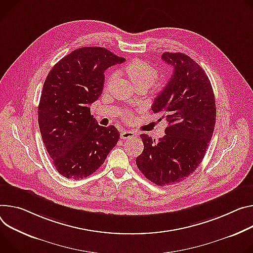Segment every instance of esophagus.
<instances>
[{"mask_svg":"<svg viewBox=\"0 0 253 253\" xmlns=\"http://www.w3.org/2000/svg\"><path fill=\"white\" fill-rule=\"evenodd\" d=\"M136 137V133L131 130H123L121 132V139H132Z\"/></svg>","mask_w":253,"mask_h":253,"instance_id":"obj_1","label":"esophagus"}]
</instances>
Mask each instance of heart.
I'll return each instance as SVG.
<instances>
[{"label":"heart","mask_w":253,"mask_h":253,"mask_svg":"<svg viewBox=\"0 0 253 253\" xmlns=\"http://www.w3.org/2000/svg\"><path fill=\"white\" fill-rule=\"evenodd\" d=\"M125 73L131 80V82L136 85H147L150 86L155 80L157 79V71L149 63L143 60H133L125 65ZM114 74L109 78V81H112Z\"/></svg>","instance_id":"heart-1"}]
</instances>
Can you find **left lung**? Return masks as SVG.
I'll list each match as a JSON object with an SVG mask.
<instances>
[{
  "label": "left lung",
  "instance_id": "8db88e82",
  "mask_svg": "<svg viewBox=\"0 0 253 253\" xmlns=\"http://www.w3.org/2000/svg\"><path fill=\"white\" fill-rule=\"evenodd\" d=\"M164 61L173 73L152 104L168 127L157 142L141 134L143 152L136 157L139 170L157 186L175 185L200 166L212 139L216 103L208 76L190 56L165 52Z\"/></svg>",
  "mask_w": 253,
  "mask_h": 253
}]
</instances>
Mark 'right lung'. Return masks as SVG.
I'll return each instance as SVG.
<instances>
[{
  "instance_id": "1",
  "label": "right lung",
  "mask_w": 253,
  "mask_h": 253,
  "mask_svg": "<svg viewBox=\"0 0 253 253\" xmlns=\"http://www.w3.org/2000/svg\"><path fill=\"white\" fill-rule=\"evenodd\" d=\"M124 61L103 47H82L60 59L45 80L38 124L45 148L64 177L90 175L116 146L119 131L100 126L89 106L102 94L105 71Z\"/></svg>"
}]
</instances>
